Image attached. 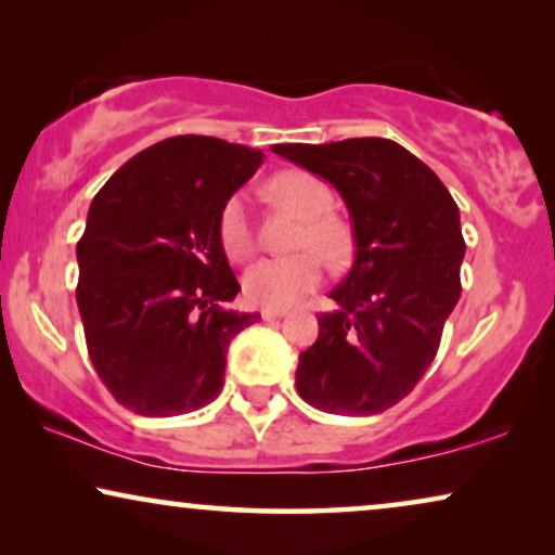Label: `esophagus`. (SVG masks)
I'll return each instance as SVG.
<instances>
[{
    "mask_svg": "<svg viewBox=\"0 0 555 555\" xmlns=\"http://www.w3.org/2000/svg\"><path fill=\"white\" fill-rule=\"evenodd\" d=\"M260 315H262V321H278V318L287 315V310L285 308H262Z\"/></svg>",
    "mask_w": 555,
    "mask_h": 555,
    "instance_id": "obj_1",
    "label": "esophagus"
}]
</instances>
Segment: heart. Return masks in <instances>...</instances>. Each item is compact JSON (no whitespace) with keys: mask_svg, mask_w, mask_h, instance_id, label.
<instances>
[{"mask_svg":"<svg viewBox=\"0 0 555 555\" xmlns=\"http://www.w3.org/2000/svg\"><path fill=\"white\" fill-rule=\"evenodd\" d=\"M270 194L278 204L302 219L293 237V249H300V253L255 262L245 272L242 287L253 302L268 308H285L321 283L323 262L317 256L321 254L325 262L340 264L348 257L351 240H348L346 224L338 217L328 215L333 194L328 184L315 173L295 169L280 171L270 181ZM219 242L232 260H249L255 253V234L242 194L230 196L219 211ZM310 248L319 254H310Z\"/></svg>","mask_w":555,"mask_h":555,"instance_id":"1","label":"heart"}]
</instances>
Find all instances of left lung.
Masks as SVG:
<instances>
[{"label": "left lung", "instance_id": "8db88e82", "mask_svg": "<svg viewBox=\"0 0 555 555\" xmlns=\"http://www.w3.org/2000/svg\"><path fill=\"white\" fill-rule=\"evenodd\" d=\"M272 151L338 189L356 242L351 272L331 291L338 310L318 318V340L300 353L298 393L328 414L386 412L435 361L460 300L457 204L397 141L278 143Z\"/></svg>", "mask_w": 555, "mask_h": 555}]
</instances>
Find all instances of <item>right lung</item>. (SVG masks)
Segmentation results:
<instances>
[{"mask_svg": "<svg viewBox=\"0 0 555 555\" xmlns=\"http://www.w3.org/2000/svg\"><path fill=\"white\" fill-rule=\"evenodd\" d=\"M262 158L211 135H173L120 166L90 204L75 298L90 361L131 412L186 414L222 391L230 340L260 313L224 308L240 283L219 211Z\"/></svg>", "mask_w": 555, "mask_h": 555, "instance_id": "1", "label": "right lung"}]
</instances>
